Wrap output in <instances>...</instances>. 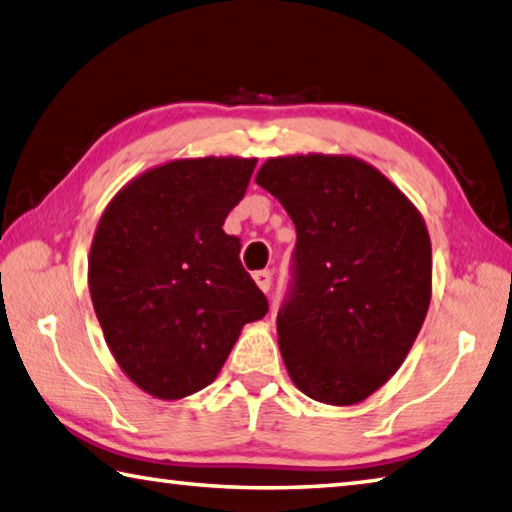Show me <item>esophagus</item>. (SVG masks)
<instances>
[{"label":"esophagus","instance_id":"esophagus-1","mask_svg":"<svg viewBox=\"0 0 512 512\" xmlns=\"http://www.w3.org/2000/svg\"><path fill=\"white\" fill-rule=\"evenodd\" d=\"M254 281H256V285L260 287V292H269V289H272V272H256L254 274Z\"/></svg>","mask_w":512,"mask_h":512}]
</instances>
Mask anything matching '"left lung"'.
I'll return each instance as SVG.
<instances>
[{
    "mask_svg": "<svg viewBox=\"0 0 512 512\" xmlns=\"http://www.w3.org/2000/svg\"><path fill=\"white\" fill-rule=\"evenodd\" d=\"M256 182L296 227V283L276 318L289 379L327 406L361 403L401 368L426 321V220L390 178L354 156L269 158Z\"/></svg>",
    "mask_w": 512,
    "mask_h": 512,
    "instance_id": "left-lung-1",
    "label": "left lung"
}]
</instances>
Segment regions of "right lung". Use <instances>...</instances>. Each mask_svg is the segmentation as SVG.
I'll return each instance as SVG.
<instances>
[{
  "instance_id": "add662e5",
  "label": "right lung",
  "mask_w": 512,
  "mask_h": 512,
  "mask_svg": "<svg viewBox=\"0 0 512 512\" xmlns=\"http://www.w3.org/2000/svg\"><path fill=\"white\" fill-rule=\"evenodd\" d=\"M256 158H178L129 180L95 227L89 292L115 363L151 397L185 399L216 379L267 298L240 265L225 218Z\"/></svg>"
}]
</instances>
